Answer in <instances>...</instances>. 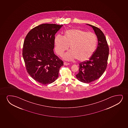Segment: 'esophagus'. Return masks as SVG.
<instances>
[{
  "instance_id": "34e87169",
  "label": "esophagus",
  "mask_w": 128,
  "mask_h": 128,
  "mask_svg": "<svg viewBox=\"0 0 128 128\" xmlns=\"http://www.w3.org/2000/svg\"><path fill=\"white\" fill-rule=\"evenodd\" d=\"M64 65L65 66H68V65H70V63L68 62H64Z\"/></svg>"
}]
</instances>
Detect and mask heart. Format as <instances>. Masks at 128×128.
<instances>
[{
	"mask_svg": "<svg viewBox=\"0 0 128 128\" xmlns=\"http://www.w3.org/2000/svg\"><path fill=\"white\" fill-rule=\"evenodd\" d=\"M55 50L60 56L63 55L70 46V51L63 58L70 61L77 58L80 61H86L91 57L96 48L97 38L90 32L74 29L65 32L64 36L58 34L54 40Z\"/></svg>",
	"mask_w": 128,
	"mask_h": 128,
	"instance_id": "heart-1",
	"label": "heart"
}]
</instances>
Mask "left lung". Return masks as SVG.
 I'll list each match as a JSON object with an SVG mask.
<instances>
[{
    "mask_svg": "<svg viewBox=\"0 0 128 128\" xmlns=\"http://www.w3.org/2000/svg\"><path fill=\"white\" fill-rule=\"evenodd\" d=\"M92 28L98 40L96 50L88 60L79 64V72L76 75L78 80L90 83L99 79L107 68L109 48L103 32L97 27L86 24Z\"/></svg>",
    "mask_w": 128,
    "mask_h": 128,
    "instance_id": "left-lung-1",
    "label": "left lung"
}]
</instances>
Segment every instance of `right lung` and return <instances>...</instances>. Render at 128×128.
I'll use <instances>...</instances> for the list:
<instances>
[{"instance_id": "right-lung-1", "label": "right lung", "mask_w": 128, "mask_h": 128, "mask_svg": "<svg viewBox=\"0 0 128 128\" xmlns=\"http://www.w3.org/2000/svg\"><path fill=\"white\" fill-rule=\"evenodd\" d=\"M63 25L44 24L33 28L25 38L23 57L27 72L44 85L54 82L58 77L63 62L54 54V35Z\"/></svg>"}]
</instances>
